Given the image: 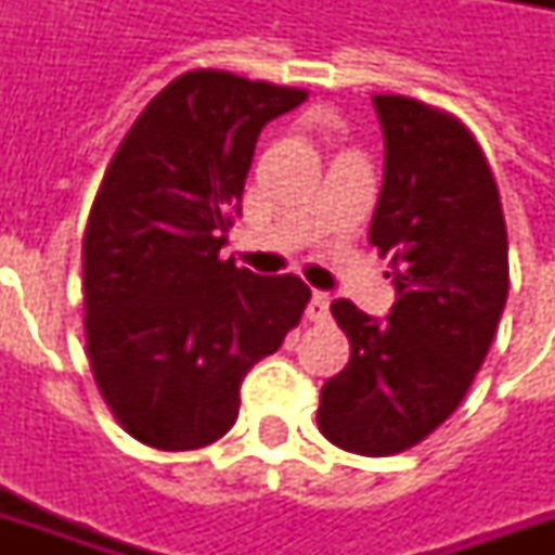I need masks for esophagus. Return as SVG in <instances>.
I'll return each instance as SVG.
<instances>
[{"instance_id":"obj_1","label":"esophagus","mask_w":555,"mask_h":555,"mask_svg":"<svg viewBox=\"0 0 555 555\" xmlns=\"http://www.w3.org/2000/svg\"><path fill=\"white\" fill-rule=\"evenodd\" d=\"M306 318L314 321V324H324L326 318H330V294L326 291H314L312 300L306 306Z\"/></svg>"}]
</instances>
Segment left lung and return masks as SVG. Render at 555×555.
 <instances>
[{"label": "left lung", "mask_w": 555, "mask_h": 555, "mask_svg": "<svg viewBox=\"0 0 555 555\" xmlns=\"http://www.w3.org/2000/svg\"><path fill=\"white\" fill-rule=\"evenodd\" d=\"M372 103L386 159L369 241L389 255L396 302L384 321L330 306L350 362L321 389L318 425L345 452L384 457L464 401L508 297V234L488 159L457 118L401 94Z\"/></svg>", "instance_id": "obj_1"}]
</instances>
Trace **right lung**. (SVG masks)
<instances>
[{
    "mask_svg": "<svg viewBox=\"0 0 555 555\" xmlns=\"http://www.w3.org/2000/svg\"><path fill=\"white\" fill-rule=\"evenodd\" d=\"M309 94L190 70L147 103L115 151L82 241L86 341L103 401L145 446L217 442L255 362L312 297L302 279L222 261L267 121Z\"/></svg>",
    "mask_w": 555,
    "mask_h": 555,
    "instance_id": "1",
    "label": "right lung"
}]
</instances>
